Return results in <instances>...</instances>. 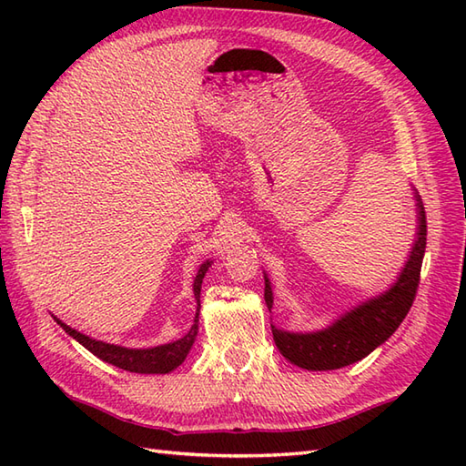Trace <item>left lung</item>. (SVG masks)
<instances>
[{"label": "left lung", "mask_w": 466, "mask_h": 466, "mask_svg": "<svg viewBox=\"0 0 466 466\" xmlns=\"http://www.w3.org/2000/svg\"><path fill=\"white\" fill-rule=\"evenodd\" d=\"M419 228L417 240L407 264L389 290L362 302L346 312L329 329L316 332H286L272 326L274 342L286 360L306 370H334L369 356L376 346L389 340L399 329L417 296L420 282V266L427 248V214L417 196ZM264 300L272 309L270 280L264 276Z\"/></svg>", "instance_id": "left-lung-1"}]
</instances>
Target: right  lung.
<instances>
[{
  "mask_svg": "<svg viewBox=\"0 0 466 466\" xmlns=\"http://www.w3.org/2000/svg\"><path fill=\"white\" fill-rule=\"evenodd\" d=\"M208 266H210V260L204 262L200 268H198L196 280H194V299L198 302V310H196V319H194L192 329L176 342L154 346V349H124V346H116V344H107L102 340L90 339V336L74 330L72 326L64 324L62 320H57V319L56 320L69 336H72V339H76L82 346H86V349L92 354H96L97 359H102L107 364H114V366H117V369H124L127 372H137V374L172 372L186 360V356H187V352H190L192 344L196 340L198 314H200V290H202V280L208 272Z\"/></svg>",
  "mask_w": 466,
  "mask_h": 466,
  "instance_id": "1",
  "label": "right lung"
}]
</instances>
